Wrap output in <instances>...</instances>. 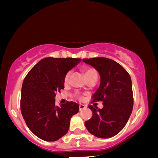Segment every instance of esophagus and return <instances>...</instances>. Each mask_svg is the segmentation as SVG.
Wrapping results in <instances>:
<instances>
[{"label": "esophagus", "mask_w": 158, "mask_h": 158, "mask_svg": "<svg viewBox=\"0 0 158 158\" xmlns=\"http://www.w3.org/2000/svg\"><path fill=\"white\" fill-rule=\"evenodd\" d=\"M85 108H86V106H85V105H82V104H80V105H79V110L80 111H81V110H83V109H85Z\"/></svg>", "instance_id": "34e87169"}]
</instances>
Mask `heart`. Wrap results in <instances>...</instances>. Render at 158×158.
I'll use <instances>...</instances> for the list:
<instances>
[{"label":"heart","mask_w":158,"mask_h":158,"mask_svg":"<svg viewBox=\"0 0 158 158\" xmlns=\"http://www.w3.org/2000/svg\"><path fill=\"white\" fill-rule=\"evenodd\" d=\"M84 74H85V78H86V77H88L94 75V74H97V72H96L95 69L92 68H85L84 69ZM70 74H71L70 71H69L66 73L65 77H64V81H65V83L68 82V79H69V76H70Z\"/></svg>","instance_id":"obj_1"}]
</instances>
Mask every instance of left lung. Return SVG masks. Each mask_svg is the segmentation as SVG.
<instances>
[{
    "label": "left lung",
    "mask_w": 158,
    "mask_h": 158,
    "mask_svg": "<svg viewBox=\"0 0 158 158\" xmlns=\"http://www.w3.org/2000/svg\"><path fill=\"white\" fill-rule=\"evenodd\" d=\"M83 61L100 74V86L93 99L103 102L102 109L89 106L93 116L85 122V126L95 137H112L123 129L132 114L134 100L131 77L120 64L109 58H85Z\"/></svg>",
    "instance_id": "1"
}]
</instances>
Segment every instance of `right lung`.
<instances>
[{"mask_svg":"<svg viewBox=\"0 0 158 158\" xmlns=\"http://www.w3.org/2000/svg\"><path fill=\"white\" fill-rule=\"evenodd\" d=\"M81 58L47 57L39 61L23 80L21 111L28 127L47 141H55L68 132L73 115L79 105L73 102L56 106V93L64 89L66 73L81 62Z\"/></svg>","mask_w":158,"mask_h":158,"instance_id":"right-lung-1","label":"right lung"}]
</instances>
